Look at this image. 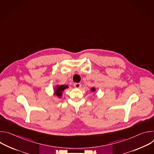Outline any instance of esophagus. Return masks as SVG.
Instances as JSON below:
<instances>
[{
	"instance_id": "obj_1",
	"label": "esophagus",
	"mask_w": 154,
	"mask_h": 154,
	"mask_svg": "<svg viewBox=\"0 0 154 154\" xmlns=\"http://www.w3.org/2000/svg\"><path fill=\"white\" fill-rule=\"evenodd\" d=\"M74 86L75 88H80L81 86H82V85H81V83H75L74 85Z\"/></svg>"
}]
</instances>
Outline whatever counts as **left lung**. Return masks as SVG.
<instances>
[{
	"label": "left lung",
	"instance_id": "8db88e82",
	"mask_svg": "<svg viewBox=\"0 0 154 154\" xmlns=\"http://www.w3.org/2000/svg\"><path fill=\"white\" fill-rule=\"evenodd\" d=\"M91 91H95V88H91Z\"/></svg>",
	"mask_w": 154,
	"mask_h": 154
}]
</instances>
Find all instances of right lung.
Here are the masks:
<instances>
[{
  "mask_svg": "<svg viewBox=\"0 0 154 154\" xmlns=\"http://www.w3.org/2000/svg\"><path fill=\"white\" fill-rule=\"evenodd\" d=\"M68 86L67 85H61V86H57V89L55 91V94L58 96V97H61V94H62V91H64L66 88H68Z\"/></svg>",
  "mask_w": 154,
  "mask_h": 154,
  "instance_id": "1",
  "label": "right lung"
}]
</instances>
